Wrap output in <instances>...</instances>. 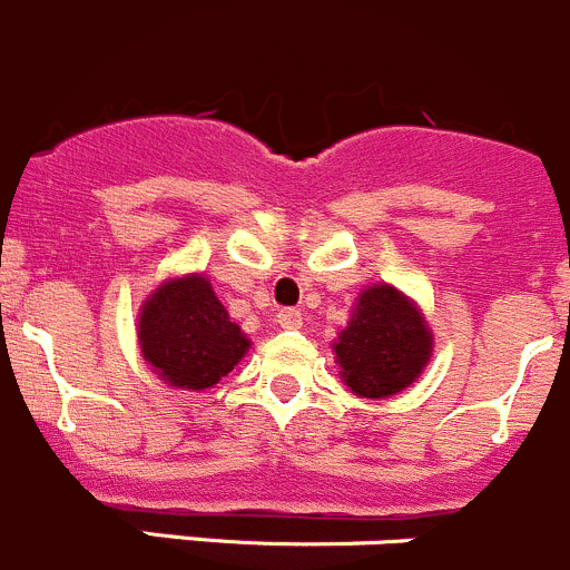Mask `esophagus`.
Masks as SVG:
<instances>
[{
  "label": "esophagus",
  "mask_w": 570,
  "mask_h": 570,
  "mask_svg": "<svg viewBox=\"0 0 570 570\" xmlns=\"http://www.w3.org/2000/svg\"><path fill=\"white\" fill-rule=\"evenodd\" d=\"M277 324L283 326V330H298V326H302V309H296V307L279 309Z\"/></svg>",
  "instance_id": "1"
}]
</instances>
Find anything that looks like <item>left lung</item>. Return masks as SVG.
<instances>
[{"instance_id":"obj_1","label":"left lung","mask_w":570,"mask_h":570,"mask_svg":"<svg viewBox=\"0 0 570 570\" xmlns=\"http://www.w3.org/2000/svg\"><path fill=\"white\" fill-rule=\"evenodd\" d=\"M332 348L354 396L387 399L419 380L432 357V332L413 298L382 283L360 293Z\"/></svg>"}]
</instances>
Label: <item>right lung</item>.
I'll return each instance as SVG.
<instances>
[{
	"label": "right lung",
	"instance_id": "obj_1",
	"mask_svg": "<svg viewBox=\"0 0 570 570\" xmlns=\"http://www.w3.org/2000/svg\"><path fill=\"white\" fill-rule=\"evenodd\" d=\"M138 343L166 385L205 391L249 352V337L229 318L202 274L166 279L140 304Z\"/></svg>",
	"mask_w": 570,
	"mask_h": 570
}]
</instances>
